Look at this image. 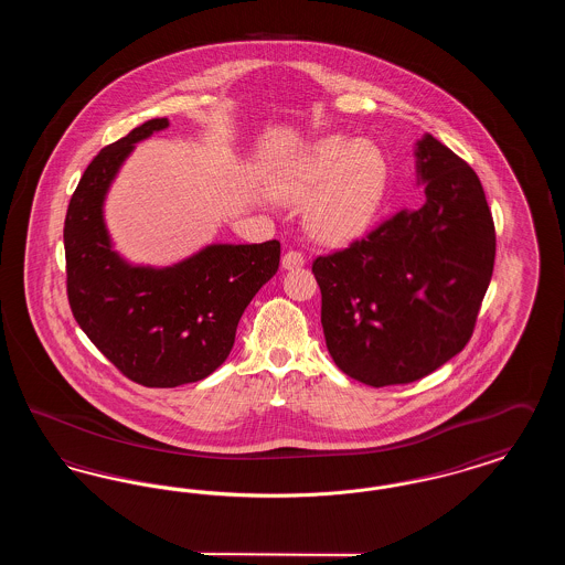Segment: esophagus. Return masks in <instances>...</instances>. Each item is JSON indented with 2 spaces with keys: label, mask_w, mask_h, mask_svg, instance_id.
<instances>
[{
  "label": "esophagus",
  "mask_w": 565,
  "mask_h": 565,
  "mask_svg": "<svg viewBox=\"0 0 565 565\" xmlns=\"http://www.w3.org/2000/svg\"><path fill=\"white\" fill-rule=\"evenodd\" d=\"M302 265H305V256L300 252H296V249H290V252H286L281 256V267L286 270L300 269Z\"/></svg>",
  "instance_id": "1"
}]
</instances>
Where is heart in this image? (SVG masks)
<instances>
[{
    "label": "heart",
    "mask_w": 565,
    "mask_h": 565,
    "mask_svg": "<svg viewBox=\"0 0 565 565\" xmlns=\"http://www.w3.org/2000/svg\"><path fill=\"white\" fill-rule=\"evenodd\" d=\"M387 182V161L375 143L332 135L284 162L269 194L284 205H307L305 226L316 242L348 245L373 228Z\"/></svg>",
    "instance_id": "obj_1"
}]
</instances>
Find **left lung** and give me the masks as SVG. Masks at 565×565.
Returning a JSON list of instances; mask_svg holds the SVG:
<instances>
[{
	"label": "left lung",
	"mask_w": 565,
	"mask_h": 565,
	"mask_svg": "<svg viewBox=\"0 0 565 565\" xmlns=\"http://www.w3.org/2000/svg\"><path fill=\"white\" fill-rule=\"evenodd\" d=\"M426 203L320 256L326 348L351 379L383 387L430 375L472 337L495 231L477 173L430 134L415 143Z\"/></svg>",
	"instance_id": "8db88e82"
}]
</instances>
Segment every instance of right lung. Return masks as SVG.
Returning a JSON list of instances; mask_svg holds the SVG:
<instances>
[{
	"mask_svg": "<svg viewBox=\"0 0 565 565\" xmlns=\"http://www.w3.org/2000/svg\"><path fill=\"white\" fill-rule=\"evenodd\" d=\"M169 127L152 118L86 167L63 228L70 307L109 362L146 387L212 375L228 358L237 323L279 269V242L210 243L167 265H135L109 237L104 205L135 143Z\"/></svg>",
	"mask_w": 565,
	"mask_h": 565,
	"instance_id": "right-lung-1",
	"label": "right lung"
}]
</instances>
